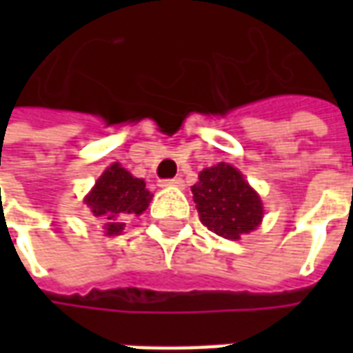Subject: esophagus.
<instances>
[{"instance_id": "obj_1", "label": "esophagus", "mask_w": 353, "mask_h": 353, "mask_svg": "<svg viewBox=\"0 0 353 353\" xmlns=\"http://www.w3.org/2000/svg\"><path fill=\"white\" fill-rule=\"evenodd\" d=\"M161 187H183V179H181V177L164 179V181H161Z\"/></svg>"}]
</instances>
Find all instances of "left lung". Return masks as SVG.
Wrapping results in <instances>:
<instances>
[{
  "mask_svg": "<svg viewBox=\"0 0 353 353\" xmlns=\"http://www.w3.org/2000/svg\"><path fill=\"white\" fill-rule=\"evenodd\" d=\"M191 191L202 225L223 238L238 240L263 219L259 194L230 164L219 162L202 170Z\"/></svg>",
  "mask_w": 353,
  "mask_h": 353,
  "instance_id": "obj_1",
  "label": "left lung"
}]
</instances>
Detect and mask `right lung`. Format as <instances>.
I'll return each instance as SVG.
<instances>
[{
	"label": "right lung",
	"mask_w": 353,
	"mask_h": 353,
	"mask_svg": "<svg viewBox=\"0 0 353 353\" xmlns=\"http://www.w3.org/2000/svg\"><path fill=\"white\" fill-rule=\"evenodd\" d=\"M149 200L151 192L145 189V181L121 168V164H113L101 174L85 202L92 215L105 221V234H119L124 227L123 217L143 214Z\"/></svg>",
	"instance_id": "add662e5"
}]
</instances>
